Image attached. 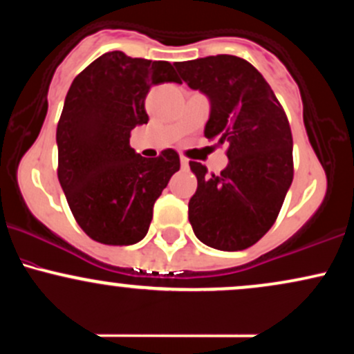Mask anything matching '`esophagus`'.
Here are the masks:
<instances>
[{
    "instance_id": "obj_1",
    "label": "esophagus",
    "mask_w": 354,
    "mask_h": 354,
    "mask_svg": "<svg viewBox=\"0 0 354 354\" xmlns=\"http://www.w3.org/2000/svg\"><path fill=\"white\" fill-rule=\"evenodd\" d=\"M181 168L183 169H188L189 168V161L186 158H181Z\"/></svg>"
}]
</instances>
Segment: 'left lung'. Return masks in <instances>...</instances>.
I'll list each match as a JSON object with an SVG mask.
<instances>
[{
	"label": "left lung",
	"mask_w": 354,
	"mask_h": 354,
	"mask_svg": "<svg viewBox=\"0 0 354 354\" xmlns=\"http://www.w3.org/2000/svg\"><path fill=\"white\" fill-rule=\"evenodd\" d=\"M189 88L211 101L205 136L228 145L221 174L189 161L198 189L188 205L200 241L214 250L253 246L274 225L293 181V136L273 89L246 59L231 55L176 63Z\"/></svg>",
	"instance_id": "left-lung-1"
}]
</instances>
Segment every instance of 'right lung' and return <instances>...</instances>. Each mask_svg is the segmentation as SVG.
<instances>
[{"label":"right lung","instance_id":"right-lung-1","mask_svg":"<svg viewBox=\"0 0 354 354\" xmlns=\"http://www.w3.org/2000/svg\"><path fill=\"white\" fill-rule=\"evenodd\" d=\"M180 83L168 61L104 53L73 80L56 129L58 180L81 230L111 246L146 236L154 201L180 169L168 148L143 158L129 146L131 129L148 123L149 88Z\"/></svg>","mask_w":354,"mask_h":354}]
</instances>
